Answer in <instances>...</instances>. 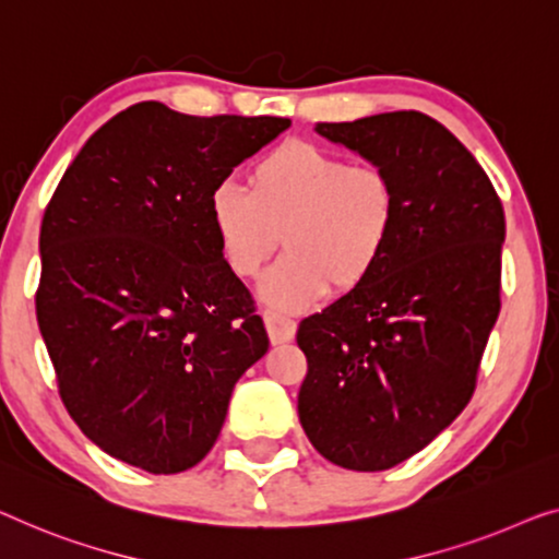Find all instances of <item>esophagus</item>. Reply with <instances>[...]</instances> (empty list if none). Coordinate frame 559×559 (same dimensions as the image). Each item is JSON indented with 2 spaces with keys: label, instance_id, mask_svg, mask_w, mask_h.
<instances>
[{
  "label": "esophagus",
  "instance_id": "obj_1",
  "mask_svg": "<svg viewBox=\"0 0 559 559\" xmlns=\"http://www.w3.org/2000/svg\"><path fill=\"white\" fill-rule=\"evenodd\" d=\"M263 323H265V331H269V338L273 346L288 344V341L296 336V321L288 319V316L276 313V311H265Z\"/></svg>",
  "mask_w": 559,
  "mask_h": 559
}]
</instances>
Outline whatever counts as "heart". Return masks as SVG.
<instances>
[{"mask_svg": "<svg viewBox=\"0 0 559 559\" xmlns=\"http://www.w3.org/2000/svg\"><path fill=\"white\" fill-rule=\"evenodd\" d=\"M248 180L251 190L218 182L207 218L223 263L240 278H253L283 238L286 255L258 283L263 304L301 313L331 286L354 290L377 271L399 218L386 170L290 140L265 153Z\"/></svg>", "mask_w": 559, "mask_h": 559, "instance_id": "heart-1", "label": "heart"}]
</instances>
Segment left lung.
Segmentation results:
<instances>
[{"mask_svg": "<svg viewBox=\"0 0 559 559\" xmlns=\"http://www.w3.org/2000/svg\"><path fill=\"white\" fill-rule=\"evenodd\" d=\"M316 132L389 173L399 218L377 271L298 326V419L329 462L381 472L421 452L472 399L499 316L504 211L474 155L429 115Z\"/></svg>", "mask_w": 559, "mask_h": 559, "instance_id": "1", "label": "left lung"}]
</instances>
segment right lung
Returning a JSON list of instances; mask_svg holds the SVG:
<instances>
[{
  "instance_id": "add662e5",
  "label": "right lung",
  "mask_w": 559,
  "mask_h": 559,
  "mask_svg": "<svg viewBox=\"0 0 559 559\" xmlns=\"http://www.w3.org/2000/svg\"><path fill=\"white\" fill-rule=\"evenodd\" d=\"M288 128L138 103L62 175L39 230L37 323L67 412L115 460L150 474L195 466L236 381L269 352L207 198Z\"/></svg>"
}]
</instances>
